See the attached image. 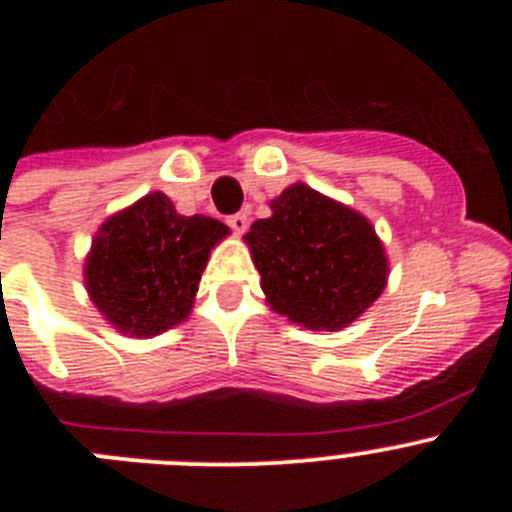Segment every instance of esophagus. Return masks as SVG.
Listing matches in <instances>:
<instances>
[{
    "label": "esophagus",
    "instance_id": "1",
    "mask_svg": "<svg viewBox=\"0 0 512 512\" xmlns=\"http://www.w3.org/2000/svg\"><path fill=\"white\" fill-rule=\"evenodd\" d=\"M228 225L233 228V233H246L248 215H246V212H235V215L228 217Z\"/></svg>",
    "mask_w": 512,
    "mask_h": 512
}]
</instances>
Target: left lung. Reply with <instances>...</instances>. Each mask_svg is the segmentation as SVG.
<instances>
[{"label":"left lung","instance_id":"left-lung-1","mask_svg":"<svg viewBox=\"0 0 512 512\" xmlns=\"http://www.w3.org/2000/svg\"><path fill=\"white\" fill-rule=\"evenodd\" d=\"M271 310L307 330H341L382 295L387 256L361 212L297 182L246 233Z\"/></svg>","mask_w":512,"mask_h":512}]
</instances>
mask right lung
<instances>
[{
    "label": "right lung",
    "instance_id": "right-lung-1",
    "mask_svg": "<svg viewBox=\"0 0 512 512\" xmlns=\"http://www.w3.org/2000/svg\"><path fill=\"white\" fill-rule=\"evenodd\" d=\"M215 217H184L151 192L102 223L84 264V284L104 320L125 336L148 338L189 312L210 251L228 235Z\"/></svg>",
    "mask_w": 512,
    "mask_h": 512
}]
</instances>
